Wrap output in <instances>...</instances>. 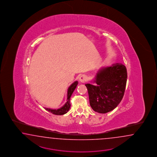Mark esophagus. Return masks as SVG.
<instances>
[{"label": "esophagus", "mask_w": 157, "mask_h": 157, "mask_svg": "<svg viewBox=\"0 0 157 157\" xmlns=\"http://www.w3.org/2000/svg\"><path fill=\"white\" fill-rule=\"evenodd\" d=\"M79 81L81 83H85L87 81V76L85 75H82L79 77Z\"/></svg>", "instance_id": "34e87169"}]
</instances>
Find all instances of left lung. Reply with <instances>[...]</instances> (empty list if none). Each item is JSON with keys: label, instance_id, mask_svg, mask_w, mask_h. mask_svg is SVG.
Instances as JSON below:
<instances>
[{"label": "left lung", "instance_id": "obj_1", "mask_svg": "<svg viewBox=\"0 0 157 157\" xmlns=\"http://www.w3.org/2000/svg\"><path fill=\"white\" fill-rule=\"evenodd\" d=\"M127 78L126 67L122 64L101 68L93 81L97 85H85L93 110L105 114L116 108L123 98Z\"/></svg>", "mask_w": 157, "mask_h": 157}]
</instances>
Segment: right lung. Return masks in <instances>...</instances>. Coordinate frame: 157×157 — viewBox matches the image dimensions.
<instances>
[{
    "label": "right lung",
    "instance_id": "right-lung-1",
    "mask_svg": "<svg viewBox=\"0 0 157 157\" xmlns=\"http://www.w3.org/2000/svg\"><path fill=\"white\" fill-rule=\"evenodd\" d=\"M78 84V82L75 81L70 85V86L68 87L67 90V102H66V103L62 107H60L58 109H48V108H44V109L47 111L50 112L53 114L61 115L66 114L69 110L70 106H71L70 97H71L72 94L73 93L75 89Z\"/></svg>",
    "mask_w": 157,
    "mask_h": 157
}]
</instances>
